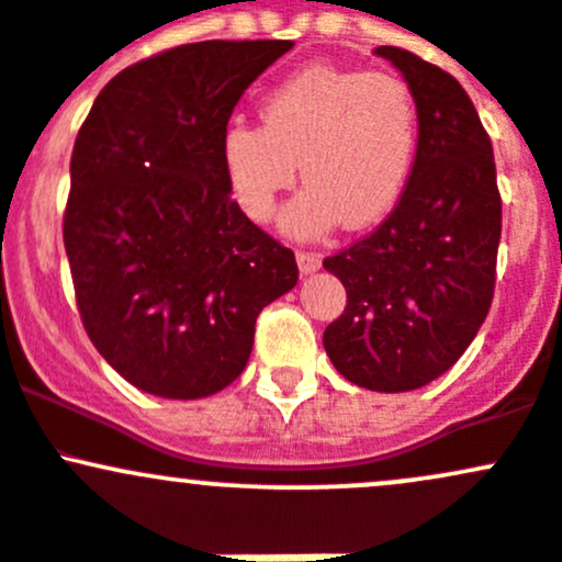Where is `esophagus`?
<instances>
[{"label":"esophagus","mask_w":562,"mask_h":562,"mask_svg":"<svg viewBox=\"0 0 562 562\" xmlns=\"http://www.w3.org/2000/svg\"><path fill=\"white\" fill-rule=\"evenodd\" d=\"M296 263H299V271H302V274H315L323 263V255L313 252V249H299Z\"/></svg>","instance_id":"34e87169"}]
</instances>
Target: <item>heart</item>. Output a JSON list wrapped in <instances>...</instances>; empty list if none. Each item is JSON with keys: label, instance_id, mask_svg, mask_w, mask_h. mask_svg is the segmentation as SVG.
Here are the masks:
<instances>
[{"label": "heart", "instance_id": "b5f03b06", "mask_svg": "<svg viewBox=\"0 0 562 562\" xmlns=\"http://www.w3.org/2000/svg\"><path fill=\"white\" fill-rule=\"evenodd\" d=\"M416 146L418 105L402 78L310 65L266 94L260 124H228L220 155L236 203L258 223L296 181L299 160L307 184L282 212V228L315 236L386 217L411 179Z\"/></svg>", "mask_w": 562, "mask_h": 562}]
</instances>
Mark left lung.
Segmentation results:
<instances>
[{
  "label": "left lung",
  "mask_w": 562,
  "mask_h": 562,
  "mask_svg": "<svg viewBox=\"0 0 562 562\" xmlns=\"http://www.w3.org/2000/svg\"><path fill=\"white\" fill-rule=\"evenodd\" d=\"M411 87L418 146L394 212L323 260L348 293L323 348L370 391H413L457 364L492 307L501 192L492 140L454 76L394 45L375 48Z\"/></svg>",
  "instance_id": "8db88e82"
}]
</instances>
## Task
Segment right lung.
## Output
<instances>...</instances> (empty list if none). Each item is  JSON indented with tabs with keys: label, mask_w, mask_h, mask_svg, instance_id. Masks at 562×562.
I'll list each match as a JSON object with an SVG mask.
<instances>
[{
	"label": "right lung",
	"mask_w": 562,
	"mask_h": 562,
	"mask_svg": "<svg viewBox=\"0 0 562 562\" xmlns=\"http://www.w3.org/2000/svg\"><path fill=\"white\" fill-rule=\"evenodd\" d=\"M291 40L176 45L105 83L78 130L65 249L78 313L135 389L201 400L241 375L296 258L231 198L220 155L245 89Z\"/></svg>",
	"instance_id": "1"
}]
</instances>
